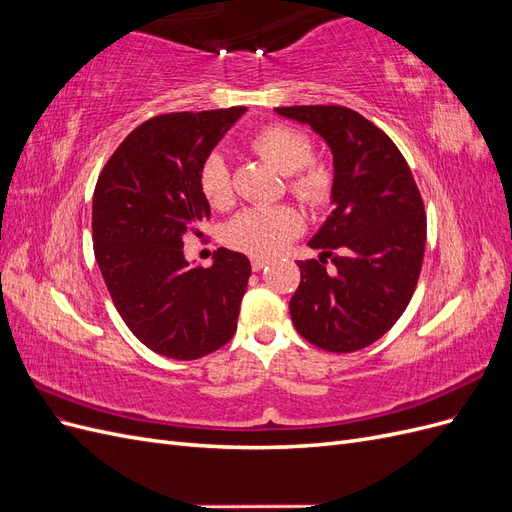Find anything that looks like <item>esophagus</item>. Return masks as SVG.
I'll return each instance as SVG.
<instances>
[{"mask_svg": "<svg viewBox=\"0 0 512 512\" xmlns=\"http://www.w3.org/2000/svg\"><path fill=\"white\" fill-rule=\"evenodd\" d=\"M267 265H269V258H262V256H254L252 258V269L254 271H262Z\"/></svg>", "mask_w": 512, "mask_h": 512, "instance_id": "1", "label": "esophagus"}]
</instances>
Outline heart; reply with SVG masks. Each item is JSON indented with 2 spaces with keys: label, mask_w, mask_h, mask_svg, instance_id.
<instances>
[{
  "label": "heart",
  "mask_w": 512,
  "mask_h": 512,
  "mask_svg": "<svg viewBox=\"0 0 512 512\" xmlns=\"http://www.w3.org/2000/svg\"><path fill=\"white\" fill-rule=\"evenodd\" d=\"M256 156L273 164L288 175V192L309 209H322L331 203L335 190V175L331 166L314 160V141L305 130L290 123H269L247 138ZM198 190L211 207H226L230 203V173L224 156L211 153L200 164ZM303 230V218L288 205L252 207L241 211L232 220L224 239L235 250L254 256H273Z\"/></svg>",
  "instance_id": "b5f03b06"
}]
</instances>
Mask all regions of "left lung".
I'll list each match as a JSON object with an SVG mask.
<instances>
[{
	"label": "left lung",
	"mask_w": 512,
	"mask_h": 512,
	"mask_svg": "<svg viewBox=\"0 0 512 512\" xmlns=\"http://www.w3.org/2000/svg\"><path fill=\"white\" fill-rule=\"evenodd\" d=\"M329 143L335 209L309 241L318 260H297L294 329L320 350L346 354L380 339L406 312L421 275L427 215L397 145L369 119L335 104L280 106ZM332 258L333 270L326 265Z\"/></svg>",
	"instance_id": "1"
}]
</instances>
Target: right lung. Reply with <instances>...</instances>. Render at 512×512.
Wrapping results in <instances>:
<instances>
[{
    "instance_id": "obj_1",
    "label": "right lung",
    "mask_w": 512,
    "mask_h": 512,
    "mask_svg": "<svg viewBox=\"0 0 512 512\" xmlns=\"http://www.w3.org/2000/svg\"><path fill=\"white\" fill-rule=\"evenodd\" d=\"M245 106L168 113L134 128L104 164L94 190V254L119 316L162 356L194 361L237 331L250 260L220 247L190 269L183 239L200 237L209 203L200 164Z\"/></svg>"
}]
</instances>
